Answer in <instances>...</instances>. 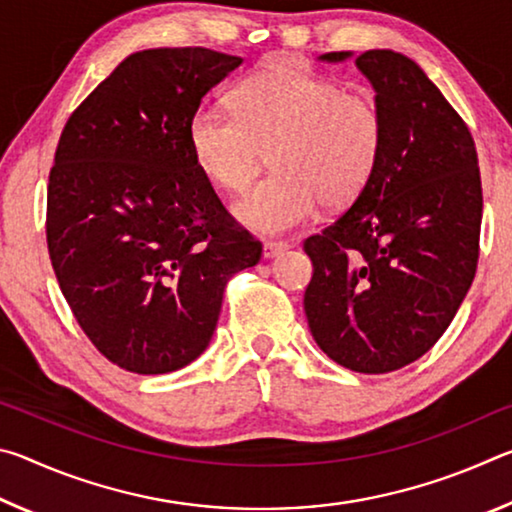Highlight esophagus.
Listing matches in <instances>:
<instances>
[{
	"mask_svg": "<svg viewBox=\"0 0 512 512\" xmlns=\"http://www.w3.org/2000/svg\"><path fill=\"white\" fill-rule=\"evenodd\" d=\"M291 246L287 241H266L264 244V257L266 259H273V257H280L282 253H287Z\"/></svg>",
	"mask_w": 512,
	"mask_h": 512,
	"instance_id": "obj_1",
	"label": "esophagus"
}]
</instances>
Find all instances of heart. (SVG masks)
I'll return each instance as SVG.
<instances>
[{
    "mask_svg": "<svg viewBox=\"0 0 512 512\" xmlns=\"http://www.w3.org/2000/svg\"><path fill=\"white\" fill-rule=\"evenodd\" d=\"M232 112L201 103L187 137L196 167L225 192H241L271 153L273 173L235 203L241 225L277 235L325 207L357 201L379 167L386 117L368 92L307 67H277L232 90Z\"/></svg>",
    "mask_w": 512,
    "mask_h": 512,
    "instance_id": "1",
    "label": "heart"
}]
</instances>
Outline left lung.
Listing matches in <instances>:
<instances>
[{
    "label": "left lung",
    "mask_w": 512,
    "mask_h": 512,
    "mask_svg": "<svg viewBox=\"0 0 512 512\" xmlns=\"http://www.w3.org/2000/svg\"><path fill=\"white\" fill-rule=\"evenodd\" d=\"M357 67L384 110V153L357 201L302 244L305 314L329 359L384 375L429 352L470 291L483 192L470 128L411 58L372 49Z\"/></svg>",
    "instance_id": "left-lung-1"
}]
</instances>
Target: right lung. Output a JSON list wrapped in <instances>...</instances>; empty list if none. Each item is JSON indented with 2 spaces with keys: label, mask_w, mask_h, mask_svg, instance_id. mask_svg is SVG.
<instances>
[{
  "label": "right lung",
  "mask_w": 512,
  "mask_h": 512,
  "mask_svg": "<svg viewBox=\"0 0 512 512\" xmlns=\"http://www.w3.org/2000/svg\"><path fill=\"white\" fill-rule=\"evenodd\" d=\"M241 65L205 47L128 56L69 115L47 185V248L69 309L110 363L164 375L214 334L225 284L262 244L196 167L187 126Z\"/></svg>",
  "instance_id": "obj_1"
}]
</instances>
